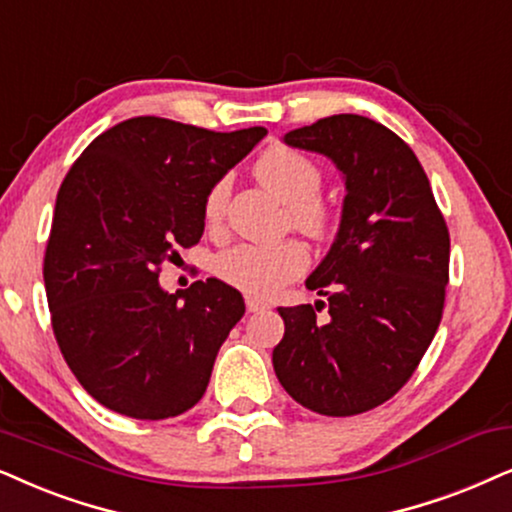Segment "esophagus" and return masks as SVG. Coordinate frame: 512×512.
I'll return each instance as SVG.
<instances>
[{"label": "esophagus", "instance_id": "esophagus-1", "mask_svg": "<svg viewBox=\"0 0 512 512\" xmlns=\"http://www.w3.org/2000/svg\"><path fill=\"white\" fill-rule=\"evenodd\" d=\"M244 301H247L249 313H261V310L268 308V303L261 301V298H256V296H247V298H244Z\"/></svg>", "mask_w": 512, "mask_h": 512}]
</instances>
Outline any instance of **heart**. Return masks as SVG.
<instances>
[{"mask_svg": "<svg viewBox=\"0 0 512 512\" xmlns=\"http://www.w3.org/2000/svg\"><path fill=\"white\" fill-rule=\"evenodd\" d=\"M254 174L263 188L289 207L291 228L324 240L334 230V214L322 202L324 171L313 157L303 155L287 145H272L256 159ZM230 195L228 178H218L204 195L202 214L209 228H218L225 218ZM308 268V251L301 242L287 240L275 247L237 244L218 254L214 270L230 287L256 296H270L284 284L296 280Z\"/></svg>", "mask_w": 512, "mask_h": 512, "instance_id": "heart-1", "label": "heart"}]
</instances>
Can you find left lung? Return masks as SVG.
<instances>
[{
    "label": "left lung",
    "mask_w": 512,
    "mask_h": 512,
    "mask_svg": "<svg viewBox=\"0 0 512 512\" xmlns=\"http://www.w3.org/2000/svg\"><path fill=\"white\" fill-rule=\"evenodd\" d=\"M343 174L336 240L305 287L327 303L277 308L272 350L282 388L305 409L355 416L390 400L414 374L442 320L449 230L414 150L362 115H331L284 134ZM327 304L330 320L316 317Z\"/></svg>",
    "instance_id": "1"
}]
</instances>
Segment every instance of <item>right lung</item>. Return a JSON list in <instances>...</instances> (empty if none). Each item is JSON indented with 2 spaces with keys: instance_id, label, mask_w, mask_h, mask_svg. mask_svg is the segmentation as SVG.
Wrapping results in <instances>:
<instances>
[{
  "instance_id": "add662e5",
  "label": "right lung",
  "mask_w": 512,
  "mask_h": 512,
  "mask_svg": "<svg viewBox=\"0 0 512 512\" xmlns=\"http://www.w3.org/2000/svg\"><path fill=\"white\" fill-rule=\"evenodd\" d=\"M265 134L131 117L72 164L56 197L44 287L58 348L103 407L159 421L202 400L244 298L216 277L169 294L159 265L199 242L207 190Z\"/></svg>"
}]
</instances>
